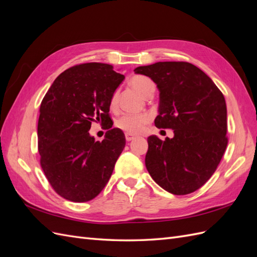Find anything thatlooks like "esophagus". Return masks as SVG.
I'll list each match as a JSON object with an SVG mask.
<instances>
[{"mask_svg": "<svg viewBox=\"0 0 257 257\" xmlns=\"http://www.w3.org/2000/svg\"><path fill=\"white\" fill-rule=\"evenodd\" d=\"M134 139H135V136H133V135H128V134L125 135V141H126L127 143H130V142H132V141H134Z\"/></svg>", "mask_w": 257, "mask_h": 257, "instance_id": "obj_1", "label": "esophagus"}]
</instances>
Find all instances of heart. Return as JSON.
Segmentation results:
<instances>
[{"mask_svg": "<svg viewBox=\"0 0 257 257\" xmlns=\"http://www.w3.org/2000/svg\"><path fill=\"white\" fill-rule=\"evenodd\" d=\"M130 85L138 91L145 97H151L155 91L154 82L143 75H135L130 79ZM118 104V91L113 92L110 98V107L114 108ZM150 118L146 113L123 115L115 123V126L128 135H137L142 133L145 126L149 123Z\"/></svg>", "mask_w": 257, "mask_h": 257, "instance_id": "heart-1", "label": "heart"}]
</instances>
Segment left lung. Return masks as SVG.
<instances>
[{
  "mask_svg": "<svg viewBox=\"0 0 257 257\" xmlns=\"http://www.w3.org/2000/svg\"><path fill=\"white\" fill-rule=\"evenodd\" d=\"M160 90L159 128L174 130V138L148 137L146 167L153 180L175 195L201 188L226 150L227 109L214 82L189 62H158L139 66Z\"/></svg>",
  "mask_w": 257,
  "mask_h": 257,
  "instance_id": "left-lung-1",
  "label": "left lung"
}]
</instances>
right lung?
Masks as SVG:
<instances>
[{"label":"right lung","mask_w":257,"mask_h":257,"mask_svg":"<svg viewBox=\"0 0 257 257\" xmlns=\"http://www.w3.org/2000/svg\"><path fill=\"white\" fill-rule=\"evenodd\" d=\"M124 76L105 63H82L67 68L44 96L37 125L41 166L61 197L85 203L109 181L125 147L119 128L108 126L95 142L89 131L93 121L108 122L110 98Z\"/></svg>","instance_id":"1"}]
</instances>
